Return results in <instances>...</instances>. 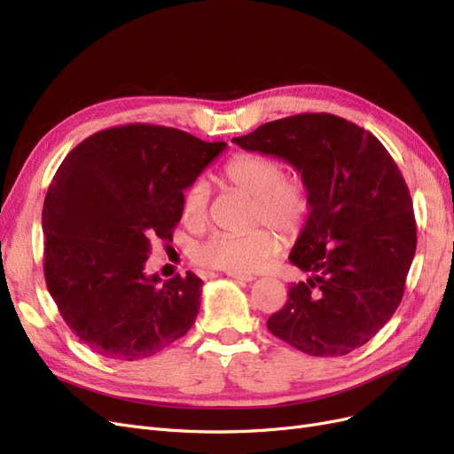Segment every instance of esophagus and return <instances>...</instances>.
<instances>
[{
  "label": "esophagus",
  "mask_w": 454,
  "mask_h": 454,
  "mask_svg": "<svg viewBox=\"0 0 454 454\" xmlns=\"http://www.w3.org/2000/svg\"><path fill=\"white\" fill-rule=\"evenodd\" d=\"M225 274L229 278H235V280H242V282H252L255 280L254 274H248V272H237V270H225Z\"/></svg>",
  "instance_id": "1"
}]
</instances>
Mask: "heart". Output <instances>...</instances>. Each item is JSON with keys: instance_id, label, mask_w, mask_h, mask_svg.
<instances>
[{"instance_id": "1", "label": "heart", "mask_w": 454, "mask_h": 454, "mask_svg": "<svg viewBox=\"0 0 454 454\" xmlns=\"http://www.w3.org/2000/svg\"><path fill=\"white\" fill-rule=\"evenodd\" d=\"M225 180L242 193L254 197V223L267 222L286 235H295L310 214L312 197L301 174H284V164L269 155L244 153L227 162ZM210 187L204 180L191 184L182 199V217L189 227H202L208 217ZM282 248V240L270 227H257L242 235L215 232L195 250L204 267L254 272L263 269Z\"/></svg>"}]
</instances>
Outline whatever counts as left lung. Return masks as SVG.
<instances>
[{"instance_id": "left-lung-1", "label": "left lung", "mask_w": 454, "mask_h": 454, "mask_svg": "<svg viewBox=\"0 0 454 454\" xmlns=\"http://www.w3.org/2000/svg\"><path fill=\"white\" fill-rule=\"evenodd\" d=\"M232 144L284 159L312 197L290 254L312 277L290 286L269 332L320 358L364 347L402 303L417 250L413 200L387 147L332 114L270 121Z\"/></svg>"}]
</instances>
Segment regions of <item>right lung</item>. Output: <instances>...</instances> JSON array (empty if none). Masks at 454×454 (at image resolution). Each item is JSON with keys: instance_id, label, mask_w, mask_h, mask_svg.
Returning <instances> with one entry per match:
<instances>
[{"instance_id": "right-lung-1", "label": "right lung", "mask_w": 454, "mask_h": 454, "mask_svg": "<svg viewBox=\"0 0 454 454\" xmlns=\"http://www.w3.org/2000/svg\"><path fill=\"white\" fill-rule=\"evenodd\" d=\"M227 147L184 130L122 125L66 155L43 204L47 290L96 354L149 358L184 337L200 309L195 272L145 274L151 240L172 242L184 191Z\"/></svg>"}]
</instances>
